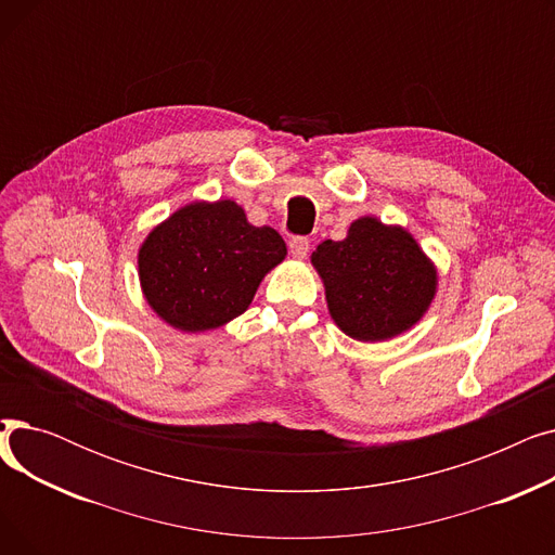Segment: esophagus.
I'll list each match as a JSON object with an SVG mask.
<instances>
[{
	"instance_id": "1",
	"label": "esophagus",
	"mask_w": 555,
	"mask_h": 555,
	"mask_svg": "<svg viewBox=\"0 0 555 555\" xmlns=\"http://www.w3.org/2000/svg\"><path fill=\"white\" fill-rule=\"evenodd\" d=\"M289 251H293L297 258H306L308 251H310V241L304 238V236H297L289 241Z\"/></svg>"
}]
</instances>
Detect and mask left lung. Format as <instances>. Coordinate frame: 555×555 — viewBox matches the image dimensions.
Masks as SVG:
<instances>
[{"label":"left lung","mask_w":555,"mask_h":555,"mask_svg":"<svg viewBox=\"0 0 555 555\" xmlns=\"http://www.w3.org/2000/svg\"><path fill=\"white\" fill-rule=\"evenodd\" d=\"M335 324L353 339L383 341L412 328L436 293V270L402 227L360 218L344 241L312 254Z\"/></svg>","instance_id":"8db88e82"}]
</instances>
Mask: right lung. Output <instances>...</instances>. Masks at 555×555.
<instances>
[{
    "mask_svg": "<svg viewBox=\"0 0 555 555\" xmlns=\"http://www.w3.org/2000/svg\"><path fill=\"white\" fill-rule=\"evenodd\" d=\"M272 227H254L236 202H193L155 227L139 249V281L172 328L211 331L243 314L285 258Z\"/></svg>",
    "mask_w": 555,
    "mask_h": 555,
    "instance_id": "obj_1",
    "label": "right lung"
}]
</instances>
